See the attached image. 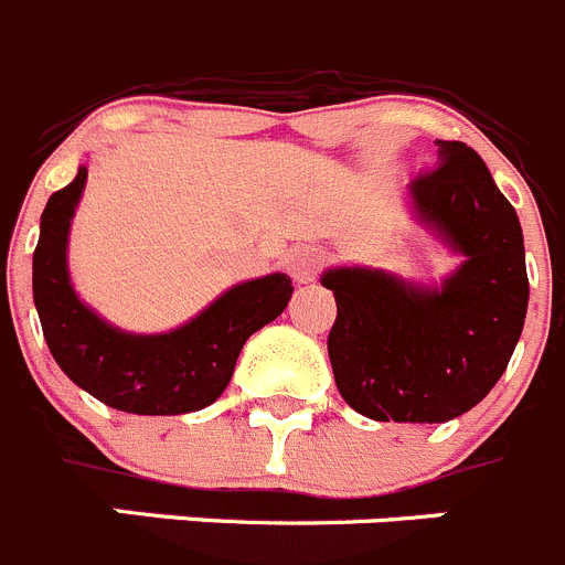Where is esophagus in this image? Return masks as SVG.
<instances>
[{"instance_id":"obj_1","label":"esophagus","mask_w":565,"mask_h":565,"mask_svg":"<svg viewBox=\"0 0 565 565\" xmlns=\"http://www.w3.org/2000/svg\"><path fill=\"white\" fill-rule=\"evenodd\" d=\"M324 266V257L313 248H297L291 257H288V271L297 282H310V279L317 277Z\"/></svg>"}]
</instances>
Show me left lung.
<instances>
[{"label":"left lung","instance_id":"obj_1","mask_svg":"<svg viewBox=\"0 0 565 565\" xmlns=\"http://www.w3.org/2000/svg\"><path fill=\"white\" fill-rule=\"evenodd\" d=\"M414 210L465 263L443 288H417L372 268H330L328 335L335 386L381 423H445L482 401L524 330L530 279L519 215L482 157L437 139V159L412 181Z\"/></svg>","mask_w":565,"mask_h":565}]
</instances>
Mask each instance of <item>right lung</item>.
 Here are the masks:
<instances>
[{"label":"right lung","mask_w":565,"mask_h":565,"mask_svg":"<svg viewBox=\"0 0 565 565\" xmlns=\"http://www.w3.org/2000/svg\"><path fill=\"white\" fill-rule=\"evenodd\" d=\"M83 184L86 168L41 212L33 299L50 353L81 390L120 412L188 414L210 406L230 384L248 335L286 310L291 279L268 274L230 288L173 333H122L77 299L66 274V235Z\"/></svg>","instance_id":"add662e5"}]
</instances>
